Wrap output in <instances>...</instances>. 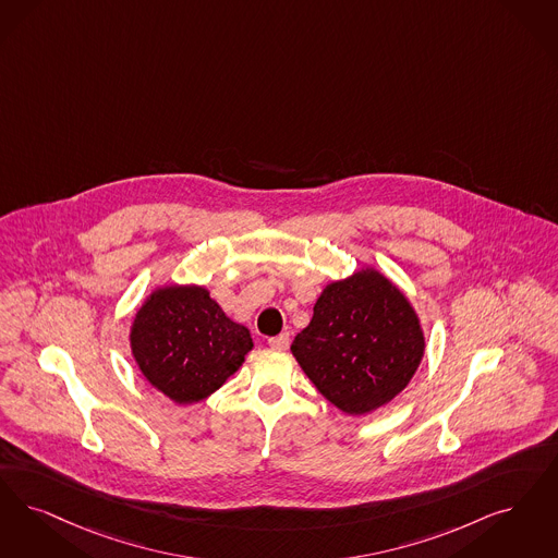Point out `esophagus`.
<instances>
[{"label":"esophagus","mask_w":558,"mask_h":558,"mask_svg":"<svg viewBox=\"0 0 558 558\" xmlns=\"http://www.w3.org/2000/svg\"><path fill=\"white\" fill-rule=\"evenodd\" d=\"M268 344L271 347V349H278V351H287L290 344L289 335L271 336V338L268 340Z\"/></svg>","instance_id":"1"}]
</instances>
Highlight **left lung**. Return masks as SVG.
Instances as JSON below:
<instances>
[{"label": "left lung", "instance_id": "obj_1", "mask_svg": "<svg viewBox=\"0 0 558 558\" xmlns=\"http://www.w3.org/2000/svg\"><path fill=\"white\" fill-rule=\"evenodd\" d=\"M290 351L328 401L365 415L407 388L425 338L409 299L378 269L365 268L322 290Z\"/></svg>", "mask_w": 558, "mask_h": 558}]
</instances>
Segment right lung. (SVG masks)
<instances>
[{
  "mask_svg": "<svg viewBox=\"0 0 558 558\" xmlns=\"http://www.w3.org/2000/svg\"><path fill=\"white\" fill-rule=\"evenodd\" d=\"M133 357L145 379L170 401L207 399L253 349L243 324L232 322L197 284L156 289L131 326Z\"/></svg>",
  "mask_w": 558,
  "mask_h": 558,
  "instance_id": "right-lung-1",
  "label": "right lung"
}]
</instances>
